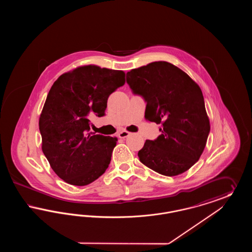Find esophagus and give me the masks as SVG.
<instances>
[{"label":"esophagus","mask_w":252,"mask_h":252,"mask_svg":"<svg viewBox=\"0 0 252 252\" xmlns=\"http://www.w3.org/2000/svg\"><path fill=\"white\" fill-rule=\"evenodd\" d=\"M130 135V133L128 131H126V130H122V131L119 132L118 133V137L120 138V139H124V138H126V137H128Z\"/></svg>","instance_id":"obj_1"}]
</instances>
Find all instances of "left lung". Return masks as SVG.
Segmentation results:
<instances>
[{
  "mask_svg": "<svg viewBox=\"0 0 252 252\" xmlns=\"http://www.w3.org/2000/svg\"><path fill=\"white\" fill-rule=\"evenodd\" d=\"M126 82L146 102L145 119L161 126L138 152L142 163L163 176H178L199 159L210 133V120L199 86L177 66L156 61L132 69Z\"/></svg>",
  "mask_w": 252,
  "mask_h": 252,
  "instance_id": "1",
  "label": "left lung"
}]
</instances>
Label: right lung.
<instances>
[{
    "mask_svg": "<svg viewBox=\"0 0 252 252\" xmlns=\"http://www.w3.org/2000/svg\"><path fill=\"white\" fill-rule=\"evenodd\" d=\"M123 71L96 65L61 74L49 91L38 126L42 152L65 182L85 186L108 167L117 138L90 131V118L105 115L108 96L125 84Z\"/></svg>",
    "mask_w": 252,
    "mask_h": 252,
    "instance_id": "right-lung-1",
    "label": "right lung"
}]
</instances>
